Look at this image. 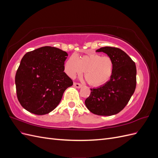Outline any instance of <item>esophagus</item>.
Wrapping results in <instances>:
<instances>
[{
  "instance_id": "34e87169",
  "label": "esophagus",
  "mask_w": 158,
  "mask_h": 158,
  "mask_svg": "<svg viewBox=\"0 0 158 158\" xmlns=\"http://www.w3.org/2000/svg\"><path fill=\"white\" fill-rule=\"evenodd\" d=\"M74 86H75L76 88H82V85L80 84L75 82V83H74Z\"/></svg>"
}]
</instances>
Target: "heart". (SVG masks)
Returning <instances> with one entry per match:
<instances>
[{"instance_id":"obj_1","label":"heart","mask_w":158,"mask_h":158,"mask_svg":"<svg viewBox=\"0 0 158 158\" xmlns=\"http://www.w3.org/2000/svg\"><path fill=\"white\" fill-rule=\"evenodd\" d=\"M64 70L69 77L74 78L84 71V77L92 85L106 84L111 78L114 70V63L107 56L90 53L77 59L74 55L66 61Z\"/></svg>"}]
</instances>
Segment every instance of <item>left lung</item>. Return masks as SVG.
Segmentation results:
<instances>
[{
  "label": "left lung",
  "mask_w": 158,
  "mask_h": 158,
  "mask_svg": "<svg viewBox=\"0 0 158 158\" xmlns=\"http://www.w3.org/2000/svg\"><path fill=\"white\" fill-rule=\"evenodd\" d=\"M96 52H103L112 59L114 70L108 82L90 89V95L85 99V104L94 114L111 116L122 111L135 92L136 64L125 52L116 47H104Z\"/></svg>",
  "instance_id": "obj_1"
}]
</instances>
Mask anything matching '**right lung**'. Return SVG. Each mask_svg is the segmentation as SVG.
Listing matches in <instances>:
<instances>
[{"instance_id":"right-lung-1","label":"right lung","mask_w":158,"mask_h":158,"mask_svg":"<svg viewBox=\"0 0 158 158\" xmlns=\"http://www.w3.org/2000/svg\"><path fill=\"white\" fill-rule=\"evenodd\" d=\"M67 52L45 46L23 56L15 76L17 97L27 111L42 115L59 104L73 82L64 70Z\"/></svg>"}]
</instances>
